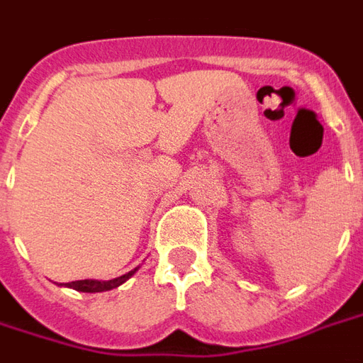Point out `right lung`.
I'll return each mask as SVG.
<instances>
[{"mask_svg":"<svg viewBox=\"0 0 363 363\" xmlns=\"http://www.w3.org/2000/svg\"><path fill=\"white\" fill-rule=\"evenodd\" d=\"M135 270H130L124 276H118V278H114V280L108 281H99V280H77V281H69L67 284V288H74L77 291H85V294H96V291H108L112 288H118L120 284H124V281L134 274Z\"/></svg>","mask_w":363,"mask_h":363,"instance_id":"obj_1","label":"right lung"}]
</instances>
